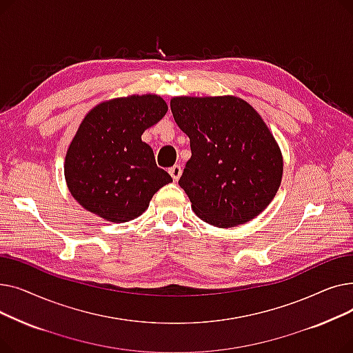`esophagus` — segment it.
Instances as JSON below:
<instances>
[{
    "label": "esophagus",
    "instance_id": "esophagus-1",
    "mask_svg": "<svg viewBox=\"0 0 353 353\" xmlns=\"http://www.w3.org/2000/svg\"><path fill=\"white\" fill-rule=\"evenodd\" d=\"M169 173L173 177V180L177 181L180 179V176H181V167L179 164H174L173 167H170V169H169Z\"/></svg>",
    "mask_w": 353,
    "mask_h": 353
}]
</instances>
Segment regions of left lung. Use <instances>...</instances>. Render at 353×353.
I'll use <instances>...</instances> for the list:
<instances>
[{
    "label": "left lung",
    "mask_w": 353,
    "mask_h": 353,
    "mask_svg": "<svg viewBox=\"0 0 353 353\" xmlns=\"http://www.w3.org/2000/svg\"><path fill=\"white\" fill-rule=\"evenodd\" d=\"M174 121L192 157L179 180L193 212L217 228L261 214L281 186L283 159L257 111L234 96L174 97Z\"/></svg>",
    "instance_id": "obj_1"
}]
</instances>
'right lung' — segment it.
I'll return each instance as SVG.
<instances>
[{"instance_id":"add662e5","label":"right lung","mask_w":353,"mask_h":353,"mask_svg":"<svg viewBox=\"0 0 353 353\" xmlns=\"http://www.w3.org/2000/svg\"><path fill=\"white\" fill-rule=\"evenodd\" d=\"M165 113V101L156 94L108 100L88 111L64 163L68 190L85 210L124 223L145 212L153 194L173 181L141 141L144 130Z\"/></svg>"}]
</instances>
